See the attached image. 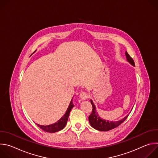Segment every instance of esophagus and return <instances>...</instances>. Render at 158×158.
<instances>
[{
  "label": "esophagus",
  "instance_id": "obj_1",
  "mask_svg": "<svg viewBox=\"0 0 158 158\" xmlns=\"http://www.w3.org/2000/svg\"><path fill=\"white\" fill-rule=\"evenodd\" d=\"M80 98H81L82 99H83V100H85V99H87L89 98V95H88L87 93L82 91V92H81V93H80Z\"/></svg>",
  "mask_w": 158,
  "mask_h": 158
}]
</instances>
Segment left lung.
Returning <instances> with one entry per match:
<instances>
[{
  "instance_id": "obj_1",
  "label": "left lung",
  "mask_w": 158,
  "mask_h": 158,
  "mask_svg": "<svg viewBox=\"0 0 158 158\" xmlns=\"http://www.w3.org/2000/svg\"><path fill=\"white\" fill-rule=\"evenodd\" d=\"M126 56L127 58V61L131 63L132 65L135 66L134 62L132 59V58L129 56V54L126 51ZM91 102L93 106V110L91 115L89 116V121L90 123V124L91 126L100 131H107L109 130H111L112 129H114L119 126L120 124H121L128 117L129 115H127L124 118L121 119V121L113 122V121H106V120L102 119L98 114L96 110V106L93 102L92 100H91Z\"/></svg>"
}]
</instances>
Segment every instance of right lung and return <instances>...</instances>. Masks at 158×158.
Instances as JSON below:
<instances>
[{"label": "right lung", "mask_w": 158, "mask_h": 158, "mask_svg": "<svg viewBox=\"0 0 158 158\" xmlns=\"http://www.w3.org/2000/svg\"><path fill=\"white\" fill-rule=\"evenodd\" d=\"M74 107V104L73 102V99L70 102V104L67 108V110L65 112V114L63 116V117H62L60 118V119H59L57 123H56L54 124L49 125V126H41L39 124H37V126H39L40 129H42V130H44V131H46L48 132H58L60 130H62L66 125L67 124V121L68 120V118L70 114L71 110L72 109V108Z\"/></svg>", "instance_id": "1"}]
</instances>
